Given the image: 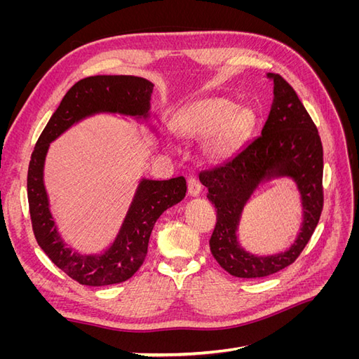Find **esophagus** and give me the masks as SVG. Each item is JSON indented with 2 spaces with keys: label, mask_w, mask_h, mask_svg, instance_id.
<instances>
[{
  "label": "esophagus",
  "mask_w": 359,
  "mask_h": 359,
  "mask_svg": "<svg viewBox=\"0 0 359 359\" xmlns=\"http://www.w3.org/2000/svg\"><path fill=\"white\" fill-rule=\"evenodd\" d=\"M187 186H189V194L190 196H199V193H201V190H202V186H201V182L198 181V178H194V177H190L189 178V181H187Z\"/></svg>",
  "instance_id": "34e87169"
}]
</instances>
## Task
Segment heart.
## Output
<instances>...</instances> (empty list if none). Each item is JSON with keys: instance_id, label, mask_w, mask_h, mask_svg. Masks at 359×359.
Wrapping results in <instances>:
<instances>
[{"instance_id": "obj_1", "label": "heart", "mask_w": 359, "mask_h": 359, "mask_svg": "<svg viewBox=\"0 0 359 359\" xmlns=\"http://www.w3.org/2000/svg\"><path fill=\"white\" fill-rule=\"evenodd\" d=\"M175 132L181 139L205 140L203 151L211 160L224 158L240 148L255 126V114L222 97L191 102L175 114ZM172 145V144H169Z\"/></svg>"}]
</instances>
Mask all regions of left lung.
<instances>
[{"instance_id": "left-lung-1", "label": "left lung", "mask_w": 359, "mask_h": 359, "mask_svg": "<svg viewBox=\"0 0 359 359\" xmlns=\"http://www.w3.org/2000/svg\"><path fill=\"white\" fill-rule=\"evenodd\" d=\"M262 135L214 169L202 170L199 180L206 198L217 208L210 248L219 265L233 277L259 278L285 269L297 260L319 223L323 208V149L320 136L295 90L280 74ZM287 176L302 194L303 224L296 243L283 254L255 257L237 243L236 231L245 203L259 183Z\"/></svg>"}]
</instances>
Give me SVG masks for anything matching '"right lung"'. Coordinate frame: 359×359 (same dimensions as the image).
<instances>
[{"mask_svg": "<svg viewBox=\"0 0 359 359\" xmlns=\"http://www.w3.org/2000/svg\"><path fill=\"white\" fill-rule=\"evenodd\" d=\"M153 83L137 76H90L76 82L64 95L43 130L28 166V203L34 236L43 252L70 278L85 286L123 283L144 264L148 241L158 217L186 196L184 177L166 181L140 180L112 245L102 255H81L62 241L49 210L43 169L49 144L73 124L95 114L149 116Z\"/></svg>", "mask_w": 359, "mask_h": 359, "instance_id": "1", "label": "right lung"}]
</instances>
